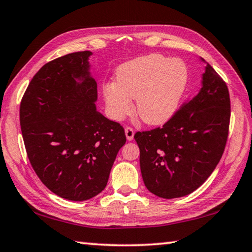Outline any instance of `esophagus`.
<instances>
[{
	"label": "esophagus",
	"instance_id": "1",
	"mask_svg": "<svg viewBox=\"0 0 252 252\" xmlns=\"http://www.w3.org/2000/svg\"><path fill=\"white\" fill-rule=\"evenodd\" d=\"M126 139L129 140V141H131V140L133 139V136H134V129H133V127L126 126Z\"/></svg>",
	"mask_w": 252,
	"mask_h": 252
}]
</instances>
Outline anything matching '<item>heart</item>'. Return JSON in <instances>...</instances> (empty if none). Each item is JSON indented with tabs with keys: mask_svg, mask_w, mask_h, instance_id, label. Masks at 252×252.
<instances>
[{
	"mask_svg": "<svg viewBox=\"0 0 252 252\" xmlns=\"http://www.w3.org/2000/svg\"><path fill=\"white\" fill-rule=\"evenodd\" d=\"M187 69L180 60L150 54L119 67L116 82L102 88L106 109L114 120L135 111L150 126L162 125L173 116L187 84Z\"/></svg>",
	"mask_w": 252,
	"mask_h": 252,
	"instance_id": "obj_1",
	"label": "heart"
}]
</instances>
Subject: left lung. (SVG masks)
<instances>
[{
  "mask_svg": "<svg viewBox=\"0 0 252 252\" xmlns=\"http://www.w3.org/2000/svg\"><path fill=\"white\" fill-rule=\"evenodd\" d=\"M202 88L162 126L138 131L140 168L147 189L164 199L193 192L216 169L227 144L230 95L209 64Z\"/></svg>",
  "mask_w": 252,
  "mask_h": 252,
  "instance_id": "left-lung-1",
  "label": "left lung"
}]
</instances>
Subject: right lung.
<instances>
[{"instance_id":"right-lung-1","label":"right lung","mask_w":252,"mask_h":252,"mask_svg":"<svg viewBox=\"0 0 252 252\" xmlns=\"http://www.w3.org/2000/svg\"><path fill=\"white\" fill-rule=\"evenodd\" d=\"M90 51L52 60L33 76L20 105L27 155L42 183L59 197L83 201L99 194L122 146L125 129L96 111Z\"/></svg>"}]
</instances>
